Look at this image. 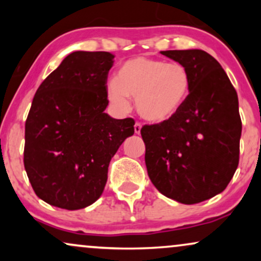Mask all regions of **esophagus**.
Returning <instances> with one entry per match:
<instances>
[{
  "label": "esophagus",
  "instance_id": "34e87169",
  "mask_svg": "<svg viewBox=\"0 0 261 261\" xmlns=\"http://www.w3.org/2000/svg\"><path fill=\"white\" fill-rule=\"evenodd\" d=\"M134 127H135V134L140 135V133H141V127H142V125H141L140 122H136Z\"/></svg>",
  "mask_w": 261,
  "mask_h": 261
}]
</instances>
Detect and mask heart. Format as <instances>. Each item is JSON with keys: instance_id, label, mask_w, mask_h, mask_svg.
<instances>
[{"instance_id": "heart-1", "label": "heart", "mask_w": 261, "mask_h": 261, "mask_svg": "<svg viewBox=\"0 0 261 261\" xmlns=\"http://www.w3.org/2000/svg\"><path fill=\"white\" fill-rule=\"evenodd\" d=\"M190 89L191 76L184 65L140 56L121 66L115 82L108 86V98L120 109L128 108L127 97L136 98L140 115L160 124L180 110Z\"/></svg>"}]
</instances>
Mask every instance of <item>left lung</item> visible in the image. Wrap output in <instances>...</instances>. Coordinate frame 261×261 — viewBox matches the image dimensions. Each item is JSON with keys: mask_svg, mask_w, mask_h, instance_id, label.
Returning <instances> with one entry per match:
<instances>
[{"mask_svg": "<svg viewBox=\"0 0 261 261\" xmlns=\"http://www.w3.org/2000/svg\"><path fill=\"white\" fill-rule=\"evenodd\" d=\"M161 53L188 68L191 89L172 119L141 128L146 167L161 194L193 205L222 193L234 175L242 134L238 95L222 66L203 50Z\"/></svg>", "mask_w": 261, "mask_h": 261, "instance_id": "8db88e82", "label": "left lung"}]
</instances>
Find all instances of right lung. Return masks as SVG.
<instances>
[{
	"label": "right lung",
	"mask_w": 261,
	"mask_h": 261,
	"mask_svg": "<svg viewBox=\"0 0 261 261\" xmlns=\"http://www.w3.org/2000/svg\"><path fill=\"white\" fill-rule=\"evenodd\" d=\"M107 51H74L39 86L25 121L24 168L49 205L80 210L99 199L108 167L134 119L104 113L114 64Z\"/></svg>",
	"instance_id": "add662e5"
}]
</instances>
